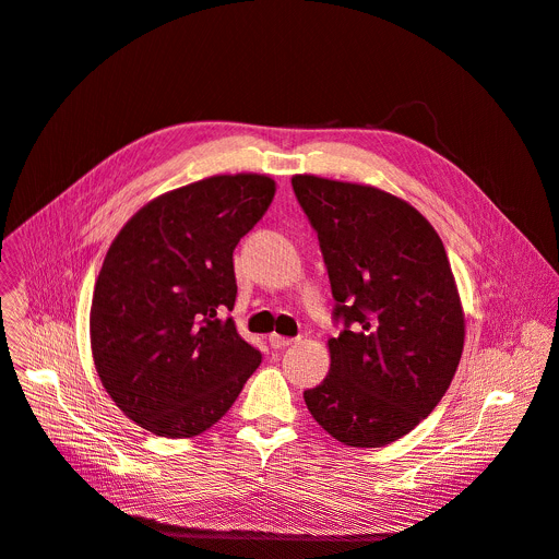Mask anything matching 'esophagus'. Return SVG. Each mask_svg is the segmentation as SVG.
I'll return each mask as SVG.
<instances>
[{"label":"esophagus","instance_id":"obj_1","mask_svg":"<svg viewBox=\"0 0 559 559\" xmlns=\"http://www.w3.org/2000/svg\"><path fill=\"white\" fill-rule=\"evenodd\" d=\"M297 340H292V337H283V335H270V344H272V348H287V346H292L295 344Z\"/></svg>","mask_w":559,"mask_h":559}]
</instances>
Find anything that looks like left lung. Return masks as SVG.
<instances>
[{"label": "left lung", "mask_w": 559, "mask_h": 559, "mask_svg": "<svg viewBox=\"0 0 559 559\" xmlns=\"http://www.w3.org/2000/svg\"><path fill=\"white\" fill-rule=\"evenodd\" d=\"M344 331L331 371L304 392L314 421L356 449L388 447L447 394L464 348V310L432 224L385 190L295 174Z\"/></svg>", "instance_id": "obj_1"}]
</instances>
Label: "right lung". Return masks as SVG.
Returning <instances> with one entry per match:
<instances>
[{"label":"right lung","instance_id":"obj_1","mask_svg":"<svg viewBox=\"0 0 559 559\" xmlns=\"http://www.w3.org/2000/svg\"><path fill=\"white\" fill-rule=\"evenodd\" d=\"M276 194L267 174H217L165 192L122 226L95 283L91 346L104 390L158 437L217 424L260 365L233 317V249Z\"/></svg>","mask_w":559,"mask_h":559}]
</instances>
